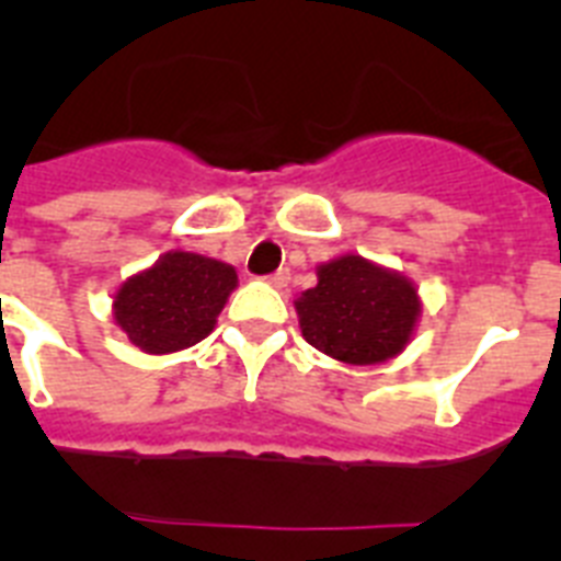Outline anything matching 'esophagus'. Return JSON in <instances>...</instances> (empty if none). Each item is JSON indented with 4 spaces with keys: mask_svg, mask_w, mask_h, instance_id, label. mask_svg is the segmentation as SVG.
<instances>
[{
    "mask_svg": "<svg viewBox=\"0 0 561 561\" xmlns=\"http://www.w3.org/2000/svg\"><path fill=\"white\" fill-rule=\"evenodd\" d=\"M266 284H272L275 289H284V286L289 284V272H286V270L272 272V275H266Z\"/></svg>",
    "mask_w": 561,
    "mask_h": 561,
    "instance_id": "34e87169",
    "label": "esophagus"
}]
</instances>
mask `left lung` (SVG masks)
<instances>
[{
	"instance_id": "8db88e82",
	"label": "left lung",
	"mask_w": 561,
	"mask_h": 561,
	"mask_svg": "<svg viewBox=\"0 0 561 561\" xmlns=\"http://www.w3.org/2000/svg\"><path fill=\"white\" fill-rule=\"evenodd\" d=\"M300 331L317 351L348 365H379L404 351L421 314L408 277L362 255L317 266V286L295 300Z\"/></svg>"
}]
</instances>
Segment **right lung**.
Instances as JSON below:
<instances>
[{
	"instance_id": "right-lung-1",
	"label": "right lung",
	"mask_w": 561,
	"mask_h": 561,
	"mask_svg": "<svg viewBox=\"0 0 561 561\" xmlns=\"http://www.w3.org/2000/svg\"><path fill=\"white\" fill-rule=\"evenodd\" d=\"M236 286L230 264L196 252H165L151 270L131 275L117 289L114 323L146 354H173L216 329Z\"/></svg>"
}]
</instances>
